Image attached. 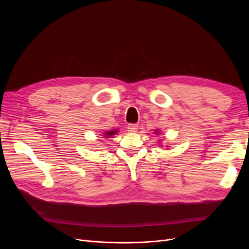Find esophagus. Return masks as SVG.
<instances>
[{"mask_svg": "<svg viewBox=\"0 0 249 249\" xmlns=\"http://www.w3.org/2000/svg\"><path fill=\"white\" fill-rule=\"evenodd\" d=\"M127 129H128L129 132L135 133V132H137V130H138V125L137 124H130V125H128Z\"/></svg>", "mask_w": 249, "mask_h": 249, "instance_id": "obj_1", "label": "esophagus"}]
</instances>
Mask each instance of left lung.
<instances>
[{"mask_svg":"<svg viewBox=\"0 0 249 249\" xmlns=\"http://www.w3.org/2000/svg\"><path fill=\"white\" fill-rule=\"evenodd\" d=\"M160 130H158V129H155V131H154V134H156V135H160Z\"/></svg>","mask_w":249,"mask_h":249,"instance_id":"8db88e82","label":"left lung"}]
</instances>
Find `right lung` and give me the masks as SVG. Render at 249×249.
Masks as SVG:
<instances>
[{
	"mask_svg": "<svg viewBox=\"0 0 249 249\" xmlns=\"http://www.w3.org/2000/svg\"><path fill=\"white\" fill-rule=\"evenodd\" d=\"M117 133H118V129L111 130V131H106V132H105L103 136H105V138H111L113 135H116Z\"/></svg>",
	"mask_w": 249,
	"mask_h": 249,
	"instance_id": "obj_1",
	"label": "right lung"
}]
</instances>
